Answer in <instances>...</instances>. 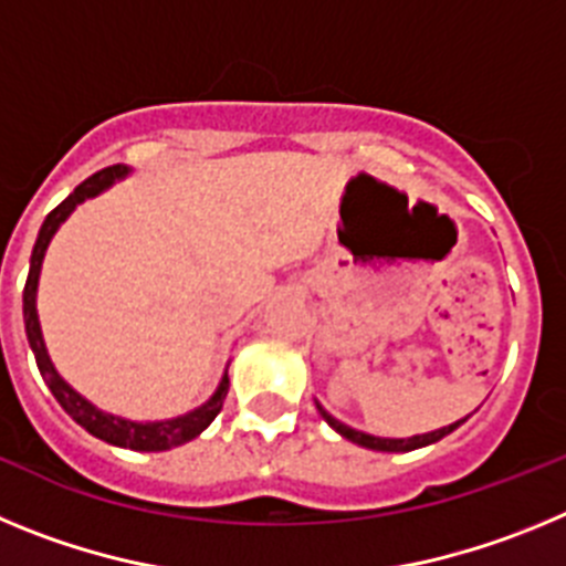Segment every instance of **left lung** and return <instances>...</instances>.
I'll list each match as a JSON object with an SVG mask.
<instances>
[{"mask_svg":"<svg viewBox=\"0 0 566 566\" xmlns=\"http://www.w3.org/2000/svg\"><path fill=\"white\" fill-rule=\"evenodd\" d=\"M317 408H319V405H317ZM319 413H323V419H326V422L332 424V428L339 433V437L352 439V442L363 444V448H371V451H388V453L417 451V448H424V444L439 442V439L448 437V433H451V431H457L459 424L464 422V419H462V422H453V424H448V428H439V431L422 433V437H411V439H379V437H368V433H363V431H354V428H348V424L337 422V419H334L332 413L323 411V408H319Z\"/></svg>","mask_w":566,"mask_h":566,"instance_id":"8db88e82","label":"left lung"}]
</instances>
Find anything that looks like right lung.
<instances>
[{
  "mask_svg": "<svg viewBox=\"0 0 566 566\" xmlns=\"http://www.w3.org/2000/svg\"><path fill=\"white\" fill-rule=\"evenodd\" d=\"M122 175H127V167H124V164H113V167L98 169L96 175H90L87 181L78 184V187L73 189L48 218H44L42 229H39L36 247H33V254H30L28 283H24V332H28L30 348L36 354V365L39 371H42L44 382H48V388L53 391V397L59 399V405L82 424L84 431H90L93 437L104 439V442L109 444H118V448H129V451H169L175 444H184L189 442V439L198 437V433H201L203 428H209V422L221 413L223 399H227L229 394V377H223L221 388L214 391V397L209 399L207 405H201L198 411L187 413V417L167 419V422H127V419L113 417V413H102L96 405H90L87 399L78 397V394L59 377L53 363H50L48 352H44L42 328H39L36 317L39 269H42V258L50 238H53V232L59 229V223L76 209V203H82L90 195H98L104 187H109L115 178H122Z\"/></svg>",
  "mask_w": 566,
  "mask_h": 566,
  "instance_id": "add662e5",
  "label": "right lung"
}]
</instances>
